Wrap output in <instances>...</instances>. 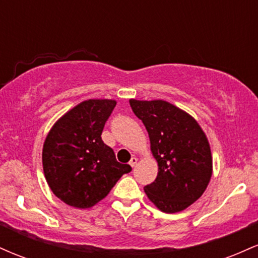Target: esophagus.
Returning <instances> with one entry per match:
<instances>
[{"label":"esophagus","instance_id":"esophagus-1","mask_svg":"<svg viewBox=\"0 0 258 258\" xmlns=\"http://www.w3.org/2000/svg\"><path fill=\"white\" fill-rule=\"evenodd\" d=\"M137 161H138L137 158H132L131 160H130V165H131L132 167H135L136 164H137Z\"/></svg>","mask_w":258,"mask_h":258}]
</instances>
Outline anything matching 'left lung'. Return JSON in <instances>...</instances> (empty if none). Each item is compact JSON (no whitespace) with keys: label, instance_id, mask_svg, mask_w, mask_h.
<instances>
[{"label":"left lung","instance_id":"1","mask_svg":"<svg viewBox=\"0 0 258 258\" xmlns=\"http://www.w3.org/2000/svg\"><path fill=\"white\" fill-rule=\"evenodd\" d=\"M146 126L159 172L144 186L149 200L166 214L183 211L203 195L212 176L209 141L193 116L165 100L130 99Z\"/></svg>","mask_w":258,"mask_h":258}]
</instances>
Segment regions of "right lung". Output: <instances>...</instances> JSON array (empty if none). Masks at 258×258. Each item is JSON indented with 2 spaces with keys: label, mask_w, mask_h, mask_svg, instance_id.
Listing matches in <instances>:
<instances>
[{
  "label": "right lung",
  "mask_w": 258,
  "mask_h": 258,
  "mask_svg": "<svg viewBox=\"0 0 258 258\" xmlns=\"http://www.w3.org/2000/svg\"><path fill=\"white\" fill-rule=\"evenodd\" d=\"M116 102L88 99L59 119L42 149L43 172L55 197L68 205L88 209L104 199L131 166L120 164L102 141Z\"/></svg>",
  "instance_id": "obj_1"
}]
</instances>
